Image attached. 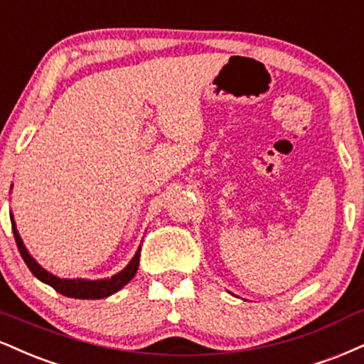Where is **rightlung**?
Wrapping results in <instances>:
<instances>
[{
  "label": "right lung",
  "instance_id": "add662e5",
  "mask_svg": "<svg viewBox=\"0 0 364 364\" xmlns=\"http://www.w3.org/2000/svg\"><path fill=\"white\" fill-rule=\"evenodd\" d=\"M11 229H13V235H15L16 246H18V251L23 257L25 264L28 266V269L32 271V274L35 278L41 279L42 283L50 284L55 291H59L60 295L71 296V299H82V300H98V299H105V296H110L113 293H117L118 290L125 287L127 283L130 282L135 277L139 269V261H140V247L139 251L135 252V256L132 257V261L127 264V268H124L120 273H117L115 277L112 278H105V279H65V278H57L54 274L49 273L47 269H43L37 261L30 256L27 247H25L23 240H21L18 230H16V224L13 220L11 215Z\"/></svg>",
  "mask_w": 364,
  "mask_h": 364
}]
</instances>
